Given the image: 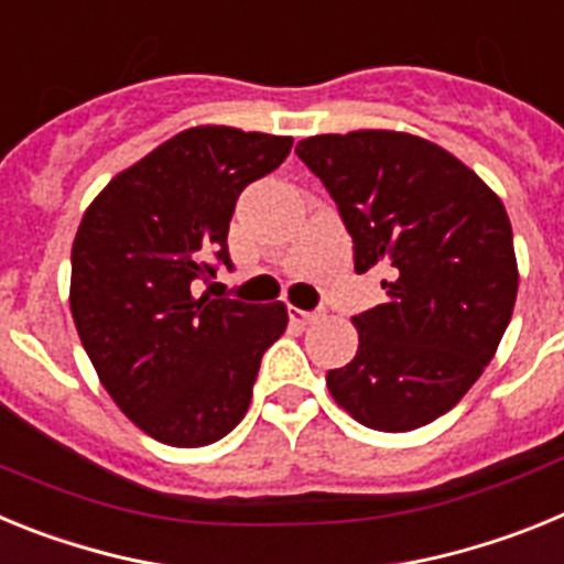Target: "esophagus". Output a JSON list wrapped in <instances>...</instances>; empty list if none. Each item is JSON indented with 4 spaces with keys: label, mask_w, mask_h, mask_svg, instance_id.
Returning a JSON list of instances; mask_svg holds the SVG:
<instances>
[{
    "label": "esophagus",
    "mask_w": 564,
    "mask_h": 564,
    "mask_svg": "<svg viewBox=\"0 0 564 564\" xmlns=\"http://www.w3.org/2000/svg\"><path fill=\"white\" fill-rule=\"evenodd\" d=\"M288 316H291V322H296V325H311V322H316V318L322 316V311H302V307H288Z\"/></svg>",
    "instance_id": "esophagus-1"
}]
</instances>
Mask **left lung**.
Wrapping results in <instances>:
<instances>
[{"label":"left lung","mask_w":564,"mask_h":564,"mask_svg":"<svg viewBox=\"0 0 564 564\" xmlns=\"http://www.w3.org/2000/svg\"><path fill=\"white\" fill-rule=\"evenodd\" d=\"M296 154L336 203L356 273L390 271L387 302L352 316L358 352L327 372L330 395L370 430L426 426L480 378L514 313L506 208L471 169L415 134H316Z\"/></svg>","instance_id":"8db88e82"}]
</instances>
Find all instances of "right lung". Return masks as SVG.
I'll return each mask as SVG.
<instances>
[{"mask_svg":"<svg viewBox=\"0 0 564 564\" xmlns=\"http://www.w3.org/2000/svg\"><path fill=\"white\" fill-rule=\"evenodd\" d=\"M291 138L197 127L121 172L73 242L69 311L123 415L169 446H208L242 421L259 361L288 325L282 302L197 296L234 271L228 223ZM212 291V285H208Z\"/></svg>","mask_w":564,"mask_h":564,"instance_id":"add662e5","label":"right lung"}]
</instances>
